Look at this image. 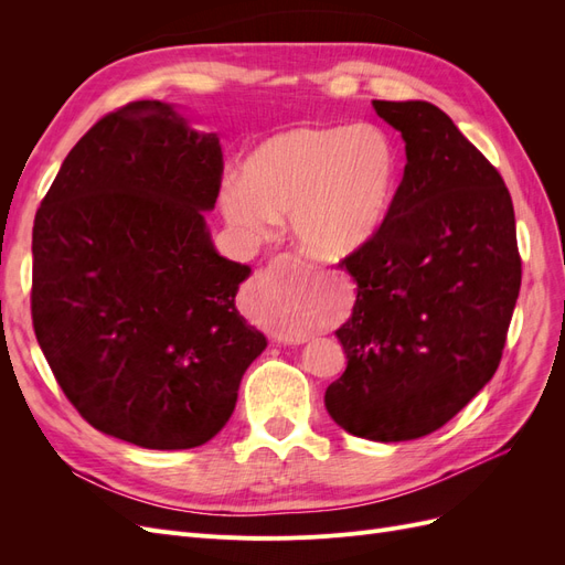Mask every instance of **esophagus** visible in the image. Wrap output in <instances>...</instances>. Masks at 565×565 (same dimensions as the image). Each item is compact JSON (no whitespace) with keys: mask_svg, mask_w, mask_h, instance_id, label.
Wrapping results in <instances>:
<instances>
[{"mask_svg":"<svg viewBox=\"0 0 565 565\" xmlns=\"http://www.w3.org/2000/svg\"><path fill=\"white\" fill-rule=\"evenodd\" d=\"M278 339H280V341H287V337H278ZM299 341H303V339H299Z\"/></svg>","mask_w":565,"mask_h":565,"instance_id":"34e87169","label":"esophagus"}]
</instances>
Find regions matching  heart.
Instances as JSON below:
<instances>
[{
	"mask_svg": "<svg viewBox=\"0 0 565 565\" xmlns=\"http://www.w3.org/2000/svg\"><path fill=\"white\" fill-rule=\"evenodd\" d=\"M398 177V146L377 125L287 127L247 152L241 177L221 185L218 207L247 241H264L287 212L289 231L306 252L337 259L380 233ZM273 328L292 332L299 322L282 311Z\"/></svg>",
	"mask_w": 565,
	"mask_h": 565,
	"instance_id": "heart-1",
	"label": "heart"
}]
</instances>
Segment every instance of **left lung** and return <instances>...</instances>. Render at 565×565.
Instances as JSON below:
<instances>
[{"mask_svg":"<svg viewBox=\"0 0 565 565\" xmlns=\"http://www.w3.org/2000/svg\"><path fill=\"white\" fill-rule=\"evenodd\" d=\"M405 141L380 233L341 262L355 280L324 391L341 429L380 443L440 429L500 365L521 289L514 204L483 152L426 100H374Z\"/></svg>","mask_w":565,"mask_h":565,"instance_id":"8db88e82","label":"left lung"}]
</instances>
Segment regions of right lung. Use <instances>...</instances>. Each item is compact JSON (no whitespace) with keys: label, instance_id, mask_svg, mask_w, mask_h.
Segmentation results:
<instances>
[{"label":"right lung","instance_id":"1","mask_svg":"<svg viewBox=\"0 0 565 565\" xmlns=\"http://www.w3.org/2000/svg\"><path fill=\"white\" fill-rule=\"evenodd\" d=\"M224 156L162 100L106 115L67 152L32 228V324L94 429L188 450L231 419L266 337L235 309L252 268L224 259L204 212Z\"/></svg>","mask_w":565,"mask_h":565}]
</instances>
